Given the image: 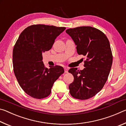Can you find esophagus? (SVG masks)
I'll list each match as a JSON object with an SVG mask.
<instances>
[{"instance_id": "1", "label": "esophagus", "mask_w": 126, "mask_h": 126, "mask_svg": "<svg viewBox=\"0 0 126 126\" xmlns=\"http://www.w3.org/2000/svg\"><path fill=\"white\" fill-rule=\"evenodd\" d=\"M64 72H65V73H68V69L67 68H64Z\"/></svg>"}]
</instances>
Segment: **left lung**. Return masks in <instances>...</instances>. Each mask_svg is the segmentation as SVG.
Masks as SVG:
<instances>
[{"instance_id":"left-lung-1","label":"left lung","mask_w":126,"mask_h":126,"mask_svg":"<svg viewBox=\"0 0 126 126\" xmlns=\"http://www.w3.org/2000/svg\"><path fill=\"white\" fill-rule=\"evenodd\" d=\"M65 32L75 43L78 54L86 58L83 70L72 68L68 71L74 77L69 86V93L74 98L88 99L103 88L109 76L113 62L110 42L102 31L92 27L70 28Z\"/></svg>"}]
</instances>
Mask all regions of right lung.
<instances>
[{
	"label": "right lung",
	"instance_id": "add662e5",
	"mask_svg": "<svg viewBox=\"0 0 126 126\" xmlns=\"http://www.w3.org/2000/svg\"><path fill=\"white\" fill-rule=\"evenodd\" d=\"M65 27L34 24L23 31L13 51V70L20 86L27 94L42 99L50 94L54 82L64 71L59 65L46 68L42 53L50 50Z\"/></svg>",
	"mask_w": 126,
	"mask_h": 126
}]
</instances>
